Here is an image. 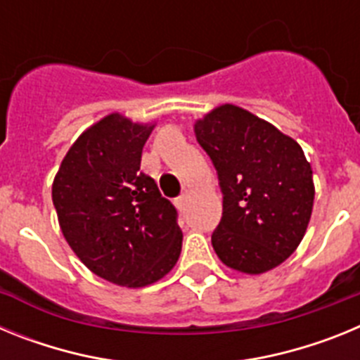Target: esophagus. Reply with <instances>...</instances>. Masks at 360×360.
Returning <instances> with one entry per match:
<instances>
[{"mask_svg": "<svg viewBox=\"0 0 360 360\" xmlns=\"http://www.w3.org/2000/svg\"><path fill=\"white\" fill-rule=\"evenodd\" d=\"M187 198H189V191L186 189V191H184V193H182V195H180V196H178V198H176V205H178V207H180V209L186 207Z\"/></svg>", "mask_w": 360, "mask_h": 360, "instance_id": "esophagus-1", "label": "esophagus"}]
</instances>
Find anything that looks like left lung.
<instances>
[{"instance_id": "obj_1", "label": "left lung", "mask_w": 360, "mask_h": 360, "mask_svg": "<svg viewBox=\"0 0 360 360\" xmlns=\"http://www.w3.org/2000/svg\"><path fill=\"white\" fill-rule=\"evenodd\" d=\"M195 133L224 195L221 219L211 236L214 252L245 274L281 265L303 240L316 196L301 146L234 104L196 120Z\"/></svg>"}]
</instances>
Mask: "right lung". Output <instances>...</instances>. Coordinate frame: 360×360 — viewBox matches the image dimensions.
<instances>
[{
    "label": "right lung",
    "instance_id": "add662e5",
    "mask_svg": "<svg viewBox=\"0 0 360 360\" xmlns=\"http://www.w3.org/2000/svg\"><path fill=\"white\" fill-rule=\"evenodd\" d=\"M153 128L120 113L104 117L73 142L53 178L65 240L94 274L120 287L158 281L182 250L176 209L141 171Z\"/></svg>",
    "mask_w": 360,
    "mask_h": 360
}]
</instances>
